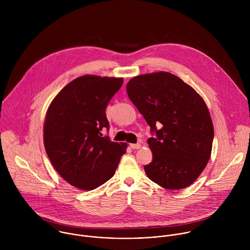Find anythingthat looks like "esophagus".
Instances as JSON below:
<instances>
[{
    "label": "esophagus",
    "instance_id": "34e87169",
    "mask_svg": "<svg viewBox=\"0 0 250 250\" xmlns=\"http://www.w3.org/2000/svg\"><path fill=\"white\" fill-rule=\"evenodd\" d=\"M130 147L132 149H140L142 147V145L140 143H134V144H130Z\"/></svg>",
    "mask_w": 250,
    "mask_h": 250
}]
</instances>
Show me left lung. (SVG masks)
Here are the masks:
<instances>
[{
    "label": "left lung",
    "instance_id": "left-lung-1",
    "mask_svg": "<svg viewBox=\"0 0 250 250\" xmlns=\"http://www.w3.org/2000/svg\"><path fill=\"white\" fill-rule=\"evenodd\" d=\"M127 93L156 134L147 140L153 154L144 166L148 178L167 189L191 185L206 167L214 140L202 97L179 77L164 71L134 77ZM158 125L163 127L157 129Z\"/></svg>",
    "mask_w": 250,
    "mask_h": 250
}]
</instances>
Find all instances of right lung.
<instances>
[{"label": "right lung", "instance_id": "add662e5", "mask_svg": "<svg viewBox=\"0 0 250 250\" xmlns=\"http://www.w3.org/2000/svg\"><path fill=\"white\" fill-rule=\"evenodd\" d=\"M122 78L84 75L73 80L48 107L43 141L58 173L83 190L111 178L127 144L113 143L101 131L109 128L106 107Z\"/></svg>", "mask_w": 250, "mask_h": 250}]
</instances>
